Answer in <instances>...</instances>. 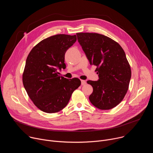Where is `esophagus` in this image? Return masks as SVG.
I'll use <instances>...</instances> for the list:
<instances>
[{
  "label": "esophagus",
  "instance_id": "1",
  "mask_svg": "<svg viewBox=\"0 0 153 153\" xmlns=\"http://www.w3.org/2000/svg\"><path fill=\"white\" fill-rule=\"evenodd\" d=\"M81 83H82V85H85L86 83V82L85 80H81Z\"/></svg>",
  "mask_w": 153,
  "mask_h": 153
}]
</instances>
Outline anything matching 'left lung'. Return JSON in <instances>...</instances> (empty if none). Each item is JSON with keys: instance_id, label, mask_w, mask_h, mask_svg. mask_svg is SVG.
Masks as SVG:
<instances>
[{"instance_id": "obj_1", "label": "left lung", "mask_w": 153, "mask_h": 153, "mask_svg": "<svg viewBox=\"0 0 153 153\" xmlns=\"http://www.w3.org/2000/svg\"><path fill=\"white\" fill-rule=\"evenodd\" d=\"M77 40L90 65L97 67V81L88 80L93 91L91 103L100 110H110L123 99L131 76L125 51L117 42L98 33H78Z\"/></svg>"}]
</instances>
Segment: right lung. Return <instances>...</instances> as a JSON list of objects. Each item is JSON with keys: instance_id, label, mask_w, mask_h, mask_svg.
<instances>
[{"instance_id": "obj_1", "label": "right lung", "mask_w": 153, "mask_h": 153, "mask_svg": "<svg viewBox=\"0 0 153 153\" xmlns=\"http://www.w3.org/2000/svg\"><path fill=\"white\" fill-rule=\"evenodd\" d=\"M76 40V35L49 37L34 47L27 57L23 84L34 104L43 112L54 113L62 110L81 84L78 78L60 77L57 71L66 68L65 54Z\"/></svg>"}]
</instances>
